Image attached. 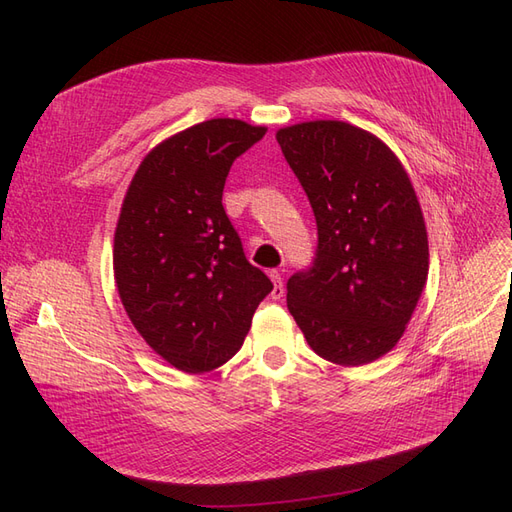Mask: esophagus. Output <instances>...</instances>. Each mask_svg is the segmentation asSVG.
Listing matches in <instances>:
<instances>
[{"instance_id":"34e87169","label":"esophagus","mask_w":512,"mask_h":512,"mask_svg":"<svg viewBox=\"0 0 512 512\" xmlns=\"http://www.w3.org/2000/svg\"><path fill=\"white\" fill-rule=\"evenodd\" d=\"M269 277H271V282H273L271 297H273V299H282V297H284V280H282V273H280V271H271Z\"/></svg>"}]
</instances>
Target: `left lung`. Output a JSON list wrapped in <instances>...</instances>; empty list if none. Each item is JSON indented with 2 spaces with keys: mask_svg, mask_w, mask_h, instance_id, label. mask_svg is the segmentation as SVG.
Returning a JSON list of instances; mask_svg holds the SVG:
<instances>
[{
  "mask_svg": "<svg viewBox=\"0 0 512 512\" xmlns=\"http://www.w3.org/2000/svg\"><path fill=\"white\" fill-rule=\"evenodd\" d=\"M312 205L318 247L286 301L312 350L365 365L395 348L429 271L421 205L380 138L346 121H305L275 134Z\"/></svg>",
  "mask_w": 512,
  "mask_h": 512,
  "instance_id": "1",
  "label": "left lung"
}]
</instances>
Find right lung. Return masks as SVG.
I'll use <instances>...</instances> for the list:
<instances>
[{
  "label": "right lung",
  "instance_id": "obj_1",
  "mask_svg": "<svg viewBox=\"0 0 512 512\" xmlns=\"http://www.w3.org/2000/svg\"><path fill=\"white\" fill-rule=\"evenodd\" d=\"M265 132L241 119L196 123L147 153L123 198L113 250L121 303L145 342L185 374L232 359L273 290L222 205L232 162Z\"/></svg>",
  "mask_w": 512,
  "mask_h": 512
}]
</instances>
